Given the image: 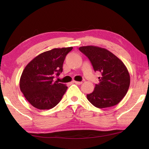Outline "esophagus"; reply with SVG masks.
Instances as JSON below:
<instances>
[{
	"mask_svg": "<svg viewBox=\"0 0 149 149\" xmlns=\"http://www.w3.org/2000/svg\"><path fill=\"white\" fill-rule=\"evenodd\" d=\"M73 82L75 83V84H82V82H78V81H73Z\"/></svg>",
	"mask_w": 149,
	"mask_h": 149,
	"instance_id": "esophagus-1",
	"label": "esophagus"
}]
</instances>
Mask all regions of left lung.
<instances>
[{
  "mask_svg": "<svg viewBox=\"0 0 149 149\" xmlns=\"http://www.w3.org/2000/svg\"><path fill=\"white\" fill-rule=\"evenodd\" d=\"M88 57L95 71L100 72L99 82L87 99L98 108L114 106L121 101L127 93L130 76L124 63L108 49L88 45L79 47Z\"/></svg>",
  "mask_w": 149,
  "mask_h": 149,
  "instance_id": "left-lung-1",
  "label": "left lung"
}]
</instances>
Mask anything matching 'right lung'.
Returning a JSON list of instances; mask_svg holds the SVG:
<instances>
[{"instance_id":"add662e5","label":"right lung","mask_w":149,"mask_h":149,"mask_svg":"<svg viewBox=\"0 0 149 149\" xmlns=\"http://www.w3.org/2000/svg\"><path fill=\"white\" fill-rule=\"evenodd\" d=\"M72 47L54 48L33 58L24 69L19 87L26 100L35 108L47 110L60 102L67 86L54 81L63 71L65 56Z\"/></svg>"}]
</instances>
